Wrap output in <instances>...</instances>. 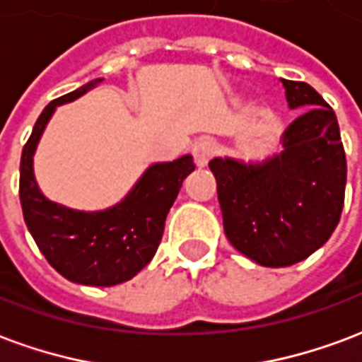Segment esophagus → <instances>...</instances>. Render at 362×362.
I'll use <instances>...</instances> for the list:
<instances>
[{
    "mask_svg": "<svg viewBox=\"0 0 362 362\" xmlns=\"http://www.w3.org/2000/svg\"><path fill=\"white\" fill-rule=\"evenodd\" d=\"M212 142L206 141V139H200L192 144V158H194V163L199 168H206L208 160L212 158Z\"/></svg>",
    "mask_w": 362,
    "mask_h": 362,
    "instance_id": "1",
    "label": "esophagus"
}]
</instances>
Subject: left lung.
Listing matches in <instances>:
<instances>
[{"label": "left lung", "instance_id": "left-lung-1", "mask_svg": "<svg viewBox=\"0 0 362 362\" xmlns=\"http://www.w3.org/2000/svg\"><path fill=\"white\" fill-rule=\"evenodd\" d=\"M291 110L307 107L264 162L214 158L223 231L239 252L268 268L297 264L320 249L341 218L347 162L336 113L307 83L286 81Z\"/></svg>", "mask_w": 362, "mask_h": 362}]
</instances>
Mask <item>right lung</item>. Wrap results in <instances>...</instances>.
Wrapping results in <instances>:
<instances>
[{"label": "right lung", "mask_w": 362, "mask_h": 362, "mask_svg": "<svg viewBox=\"0 0 362 362\" xmlns=\"http://www.w3.org/2000/svg\"><path fill=\"white\" fill-rule=\"evenodd\" d=\"M102 83L94 78L44 107L21 156L18 197L26 228L40 252L63 278L83 286L123 284L148 264L162 241L165 218L183 179L194 171L192 156L152 163L119 204L83 212L47 200L34 179L33 158L55 107Z\"/></svg>", "instance_id": "1"}]
</instances>
